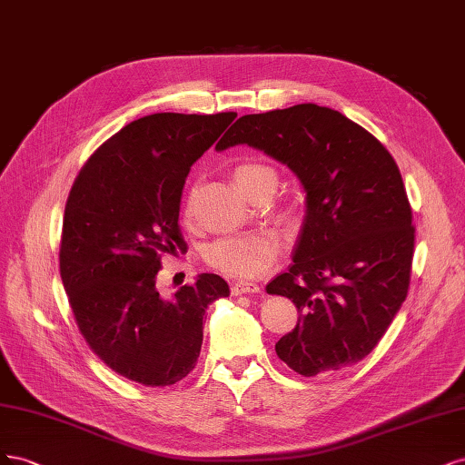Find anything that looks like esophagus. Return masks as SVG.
Here are the masks:
<instances>
[{"mask_svg": "<svg viewBox=\"0 0 465 465\" xmlns=\"http://www.w3.org/2000/svg\"><path fill=\"white\" fill-rule=\"evenodd\" d=\"M261 288L257 283L251 282H235L232 283V295H243V293H259Z\"/></svg>", "mask_w": 465, "mask_h": 465, "instance_id": "1", "label": "esophagus"}]
</instances>
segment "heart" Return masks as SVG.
Listing matches in <instances>:
<instances>
[{
  "mask_svg": "<svg viewBox=\"0 0 465 465\" xmlns=\"http://www.w3.org/2000/svg\"><path fill=\"white\" fill-rule=\"evenodd\" d=\"M235 182L251 193L266 182H278L276 172L259 162H245L235 170ZM280 252V237L272 232H243L218 237L204 249V261L230 278H257L271 268Z\"/></svg>",
  "mask_w": 465,
  "mask_h": 465,
  "instance_id": "heart-1",
  "label": "heart"
}]
</instances>
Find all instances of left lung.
<instances>
[{"label": "left lung", "instance_id": "obj_1", "mask_svg": "<svg viewBox=\"0 0 465 465\" xmlns=\"http://www.w3.org/2000/svg\"><path fill=\"white\" fill-rule=\"evenodd\" d=\"M235 144L286 163L305 191L293 264L266 286L302 312L278 340V357L303 377L361 361L410 288L415 230L394 158L361 125L317 104L239 117L216 151Z\"/></svg>", "mask_w": 465, "mask_h": 465}]
</instances>
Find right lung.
I'll use <instances>...</instances> for the list:
<instances>
[{"label": "right lung", "instance_id": "right-lung-1", "mask_svg": "<svg viewBox=\"0 0 465 465\" xmlns=\"http://www.w3.org/2000/svg\"><path fill=\"white\" fill-rule=\"evenodd\" d=\"M153 114L88 158L65 204L59 272L79 331L112 371L144 386L175 384L197 365L208 305L228 297L218 274L162 297L160 254L185 249L179 204L191 166L233 119Z\"/></svg>", "mask_w": 465, "mask_h": 465}]
</instances>
